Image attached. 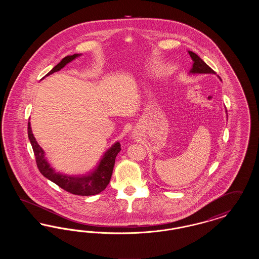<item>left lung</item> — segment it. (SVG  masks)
Here are the masks:
<instances>
[{
	"instance_id": "obj_1",
	"label": "left lung",
	"mask_w": 259,
	"mask_h": 259,
	"mask_svg": "<svg viewBox=\"0 0 259 259\" xmlns=\"http://www.w3.org/2000/svg\"><path fill=\"white\" fill-rule=\"evenodd\" d=\"M190 57L193 60L192 69L190 71L191 74H214V71L210 69L209 66L203 61L196 53L192 51H188Z\"/></svg>"
}]
</instances>
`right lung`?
Here are the masks:
<instances>
[{"label":"right lung","instance_id":"add662e5","mask_svg":"<svg viewBox=\"0 0 259 259\" xmlns=\"http://www.w3.org/2000/svg\"><path fill=\"white\" fill-rule=\"evenodd\" d=\"M80 54L66 56L46 76L60 71L69 62L73 61L74 58H76ZM28 137L34 150L37 168L39 172H41V175L58 186H60L64 190L74 195L80 196L98 194L107 187V185H109L111 181L115 157L121 150L120 144L117 142L104 154L103 158L99 163L98 167L93 172H89L84 176H68L65 174L56 172L50 166V163L45 156L44 149L38 146L35 137L32 133L30 121L28 122Z\"/></svg>","mask_w":259,"mask_h":259}]
</instances>
